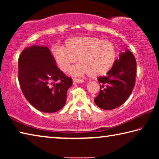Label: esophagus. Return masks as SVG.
<instances>
[{
  "label": "esophagus",
  "instance_id": "1",
  "mask_svg": "<svg viewBox=\"0 0 159 159\" xmlns=\"http://www.w3.org/2000/svg\"><path fill=\"white\" fill-rule=\"evenodd\" d=\"M84 82V80L82 79H73V83H82Z\"/></svg>",
  "mask_w": 159,
  "mask_h": 159
}]
</instances>
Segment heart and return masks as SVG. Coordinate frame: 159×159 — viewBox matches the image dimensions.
<instances>
[{"mask_svg":"<svg viewBox=\"0 0 159 159\" xmlns=\"http://www.w3.org/2000/svg\"><path fill=\"white\" fill-rule=\"evenodd\" d=\"M65 47L53 45L51 55L60 70L66 72L75 63H80L70 71L74 76L88 74L96 78L111 69L116 60V49L111 42L93 36H79L67 39Z\"/></svg>","mask_w":159,"mask_h":159,"instance_id":"heart-1","label":"heart"}]
</instances>
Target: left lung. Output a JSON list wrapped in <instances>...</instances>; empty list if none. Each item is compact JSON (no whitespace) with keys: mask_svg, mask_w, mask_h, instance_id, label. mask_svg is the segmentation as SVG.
Here are the masks:
<instances>
[{"mask_svg":"<svg viewBox=\"0 0 159 159\" xmlns=\"http://www.w3.org/2000/svg\"><path fill=\"white\" fill-rule=\"evenodd\" d=\"M136 61L130 50L126 49L119 54L111 69L106 76L99 77L100 90L94 101L104 110L120 107L127 100L135 83Z\"/></svg>","mask_w":159,"mask_h":159,"instance_id":"obj_1","label":"left lung"}]
</instances>
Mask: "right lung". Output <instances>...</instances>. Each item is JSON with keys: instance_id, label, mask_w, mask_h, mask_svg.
<instances>
[{"instance_id": "1", "label": "right lung", "mask_w": 159, "mask_h": 159, "mask_svg": "<svg viewBox=\"0 0 159 159\" xmlns=\"http://www.w3.org/2000/svg\"><path fill=\"white\" fill-rule=\"evenodd\" d=\"M18 71L21 91L36 109L53 113L65 105L72 79L58 69L48 47L25 48L19 57Z\"/></svg>"}]
</instances>
